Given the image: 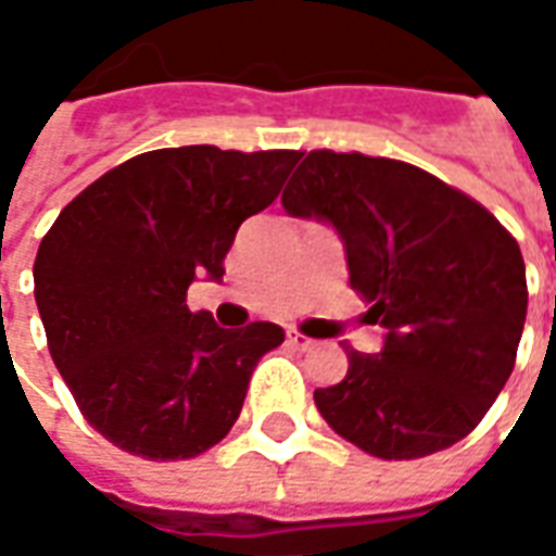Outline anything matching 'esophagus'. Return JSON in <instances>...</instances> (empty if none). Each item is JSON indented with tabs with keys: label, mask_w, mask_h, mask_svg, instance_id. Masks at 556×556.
I'll return each mask as SVG.
<instances>
[{
	"label": "esophagus",
	"mask_w": 556,
	"mask_h": 556,
	"mask_svg": "<svg viewBox=\"0 0 556 556\" xmlns=\"http://www.w3.org/2000/svg\"><path fill=\"white\" fill-rule=\"evenodd\" d=\"M286 339H289V345H291V349H298V351L313 349V339H309V337H303V333H298V330H289V333H286Z\"/></svg>",
	"instance_id": "1"
}]
</instances>
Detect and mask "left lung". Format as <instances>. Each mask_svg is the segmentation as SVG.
<instances>
[{
	"label": "left lung",
	"mask_w": 556,
	"mask_h": 556,
	"mask_svg": "<svg viewBox=\"0 0 556 556\" xmlns=\"http://www.w3.org/2000/svg\"><path fill=\"white\" fill-rule=\"evenodd\" d=\"M291 217L330 223L351 289L387 330L381 354L315 390L327 426L387 462L477 429L513 375L527 315L521 250L494 214L429 172L361 151H309L282 193Z\"/></svg>",
	"instance_id": "8db88e82"
}]
</instances>
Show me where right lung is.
<instances>
[{
  "label": "right lung",
  "instance_id": "obj_1",
  "mask_svg": "<svg viewBox=\"0 0 556 556\" xmlns=\"http://www.w3.org/2000/svg\"><path fill=\"white\" fill-rule=\"evenodd\" d=\"M301 151L157 148L65 205L35 258V301L55 369L110 443L178 462L219 443L255 363L282 327H219L187 309L195 274L223 279L243 219L282 190Z\"/></svg>",
  "mask_w": 556,
  "mask_h": 556
}]
</instances>
